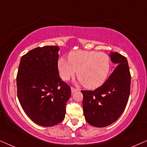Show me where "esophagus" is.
<instances>
[{"label": "esophagus", "mask_w": 147, "mask_h": 147, "mask_svg": "<svg viewBox=\"0 0 147 147\" xmlns=\"http://www.w3.org/2000/svg\"><path fill=\"white\" fill-rule=\"evenodd\" d=\"M71 90L72 93H74V92H75L76 91H77L78 89H76V88H74V87H71Z\"/></svg>", "instance_id": "obj_1"}]
</instances>
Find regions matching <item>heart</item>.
I'll return each mask as SVG.
<instances>
[{"label":"heart","mask_w":147,"mask_h":147,"mask_svg":"<svg viewBox=\"0 0 147 147\" xmlns=\"http://www.w3.org/2000/svg\"><path fill=\"white\" fill-rule=\"evenodd\" d=\"M68 62L64 58L59 59L58 70L61 78L68 81L77 71L78 79L88 89H96L108 79L110 70V57L105 53L95 51L70 52Z\"/></svg>","instance_id":"obj_1"}]
</instances>
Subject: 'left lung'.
Instances as JSON below:
<instances>
[{
	"label": "left lung",
	"mask_w": 147,
	"mask_h": 147,
	"mask_svg": "<svg viewBox=\"0 0 147 147\" xmlns=\"http://www.w3.org/2000/svg\"><path fill=\"white\" fill-rule=\"evenodd\" d=\"M110 57L116 67L105 83L94 91H81L84 116L96 127H105L117 120L129 98L131 76L127 59L117 52H111Z\"/></svg>",
	"instance_id": "obj_1"
}]
</instances>
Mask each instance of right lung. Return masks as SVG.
Returning <instances> with one entry per match:
<instances>
[{
    "mask_svg": "<svg viewBox=\"0 0 147 147\" xmlns=\"http://www.w3.org/2000/svg\"><path fill=\"white\" fill-rule=\"evenodd\" d=\"M57 46L37 47L22 56L17 76V96L32 121L53 126L65 118L71 88L59 77Z\"/></svg>",
    "mask_w": 147,
    "mask_h": 147,
    "instance_id": "right-lung-1",
    "label": "right lung"
}]
</instances>
